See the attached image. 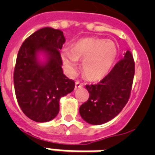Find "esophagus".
Instances as JSON below:
<instances>
[{"label":"esophagus","mask_w":155,"mask_h":155,"mask_svg":"<svg viewBox=\"0 0 155 155\" xmlns=\"http://www.w3.org/2000/svg\"><path fill=\"white\" fill-rule=\"evenodd\" d=\"M84 86V84L83 83H80V81H76L75 82V89H77V88H80V87H82Z\"/></svg>","instance_id":"obj_1"}]
</instances>
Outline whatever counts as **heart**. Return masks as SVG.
Segmentation results:
<instances>
[{
	"mask_svg": "<svg viewBox=\"0 0 155 155\" xmlns=\"http://www.w3.org/2000/svg\"><path fill=\"white\" fill-rule=\"evenodd\" d=\"M117 54L115 43L111 40L86 38L73 44L71 50L63 48L61 58L66 68L74 73L78 60L83 61V73L87 80H98L104 77L113 67Z\"/></svg>",
	"mask_w": 155,
	"mask_h": 155,
	"instance_id": "heart-1",
	"label": "heart"
}]
</instances>
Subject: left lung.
<instances>
[{
	"mask_svg": "<svg viewBox=\"0 0 155 155\" xmlns=\"http://www.w3.org/2000/svg\"><path fill=\"white\" fill-rule=\"evenodd\" d=\"M134 71L132 54L127 51L103 80L86 85L89 98L80 107L81 117L92 125H102L117 116L130 99Z\"/></svg>",
	"mask_w": 155,
	"mask_h": 155,
	"instance_id": "8db88e82",
	"label": "left lung"
}]
</instances>
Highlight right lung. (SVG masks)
Wrapping results in <instances>:
<instances>
[{
    "label": "right lung",
    "instance_id": "1",
    "mask_svg": "<svg viewBox=\"0 0 155 155\" xmlns=\"http://www.w3.org/2000/svg\"><path fill=\"white\" fill-rule=\"evenodd\" d=\"M65 42L63 31L51 27L37 30L24 41L18 51L13 73L18 104L36 122L50 121L59 112V100L75 88L74 80L62 69L59 50ZM44 53L46 61L38 60Z\"/></svg>",
    "mask_w": 155,
    "mask_h": 155
}]
</instances>
